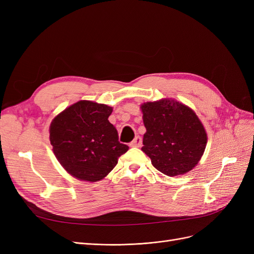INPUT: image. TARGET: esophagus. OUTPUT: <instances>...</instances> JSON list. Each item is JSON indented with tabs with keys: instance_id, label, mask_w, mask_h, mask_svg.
I'll return each instance as SVG.
<instances>
[{
	"instance_id": "1",
	"label": "esophagus",
	"mask_w": 254,
	"mask_h": 254,
	"mask_svg": "<svg viewBox=\"0 0 254 254\" xmlns=\"http://www.w3.org/2000/svg\"><path fill=\"white\" fill-rule=\"evenodd\" d=\"M131 147H140V146L142 145V139L141 136H135L134 140L129 144Z\"/></svg>"
}]
</instances>
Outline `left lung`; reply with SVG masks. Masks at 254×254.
Listing matches in <instances>:
<instances>
[{
  "label": "left lung",
  "instance_id": "8db88e82",
  "mask_svg": "<svg viewBox=\"0 0 254 254\" xmlns=\"http://www.w3.org/2000/svg\"><path fill=\"white\" fill-rule=\"evenodd\" d=\"M146 132L142 150L152 165L167 176L183 175L198 164L206 146V132L190 107L174 99L141 105Z\"/></svg>",
  "mask_w": 254,
  "mask_h": 254
}]
</instances>
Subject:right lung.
<instances>
[{"mask_svg": "<svg viewBox=\"0 0 254 254\" xmlns=\"http://www.w3.org/2000/svg\"><path fill=\"white\" fill-rule=\"evenodd\" d=\"M112 107L79 101L53 120L50 141L59 163L76 179H104L129 147L119 142L118 130L108 121Z\"/></svg>", "mask_w": 254, "mask_h": 254, "instance_id": "1", "label": "right lung"}]
</instances>
